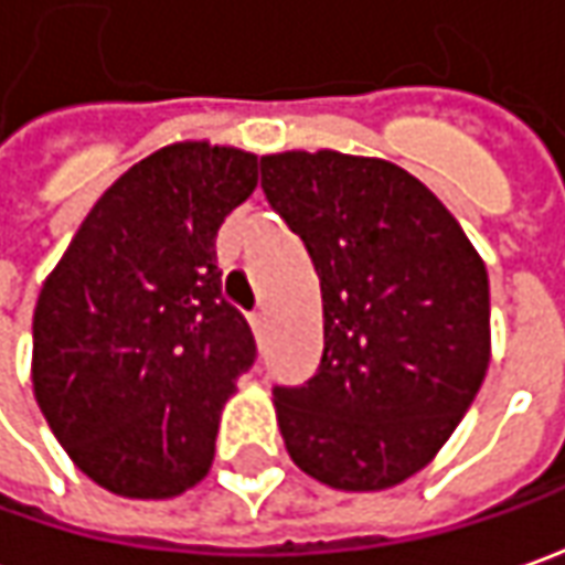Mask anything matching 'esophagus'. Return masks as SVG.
<instances>
[{
	"label": "esophagus",
	"instance_id": "esophagus-1",
	"mask_svg": "<svg viewBox=\"0 0 565 565\" xmlns=\"http://www.w3.org/2000/svg\"><path fill=\"white\" fill-rule=\"evenodd\" d=\"M249 324H253V331H256V338L263 341V338H265V328H268V316H265V309H259V312H253V316H249Z\"/></svg>",
	"mask_w": 565,
	"mask_h": 565
}]
</instances>
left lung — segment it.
I'll return each instance as SVG.
<instances>
[{
  "label": "left lung",
  "instance_id": "obj_1",
  "mask_svg": "<svg viewBox=\"0 0 565 565\" xmlns=\"http://www.w3.org/2000/svg\"><path fill=\"white\" fill-rule=\"evenodd\" d=\"M263 190L306 244L324 312L316 375L275 387L287 454L328 488H394L435 459L484 381V263L438 196L384 159L263 156Z\"/></svg>",
  "mask_w": 565,
  "mask_h": 565
}]
</instances>
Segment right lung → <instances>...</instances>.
<instances>
[{
  "instance_id": "obj_1",
  "label": "right lung",
  "mask_w": 565,
  "mask_h": 565,
  "mask_svg": "<svg viewBox=\"0 0 565 565\" xmlns=\"http://www.w3.org/2000/svg\"><path fill=\"white\" fill-rule=\"evenodd\" d=\"M259 181L253 152L171 143L99 196L33 309V394L99 488L166 500L203 481L234 381L256 362L215 237Z\"/></svg>"
}]
</instances>
